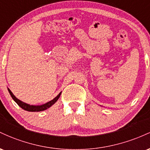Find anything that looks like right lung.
Wrapping results in <instances>:
<instances>
[{"label": "right lung", "instance_id": "right-lung-1", "mask_svg": "<svg viewBox=\"0 0 150 150\" xmlns=\"http://www.w3.org/2000/svg\"><path fill=\"white\" fill-rule=\"evenodd\" d=\"M8 90L10 93V96H11L12 98H13V100H14L15 102L18 104V106H20V107L22 108V109L25 110V111H32V112H36V111H37H37H44V110H46L47 108H50L51 106H52V105L54 104L57 101V100L59 99L60 96H61V92H60L59 94H58V95L54 98V99H52L51 101H49V102L46 103V104H42V105H39V106H34V105H30L28 104H26V103L23 102V101H20V99H18V98L15 97L14 94H13V92L10 90V89L8 88Z\"/></svg>", "mask_w": 150, "mask_h": 150}]
</instances>
